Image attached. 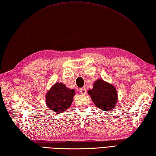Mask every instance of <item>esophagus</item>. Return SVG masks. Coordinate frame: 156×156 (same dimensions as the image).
Wrapping results in <instances>:
<instances>
[{
	"instance_id": "obj_1",
	"label": "esophagus",
	"mask_w": 156,
	"mask_h": 156,
	"mask_svg": "<svg viewBox=\"0 0 156 156\" xmlns=\"http://www.w3.org/2000/svg\"><path fill=\"white\" fill-rule=\"evenodd\" d=\"M80 90V92H81V94H85L86 93V88H82Z\"/></svg>"
}]
</instances>
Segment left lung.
<instances>
[{
  "mask_svg": "<svg viewBox=\"0 0 156 156\" xmlns=\"http://www.w3.org/2000/svg\"><path fill=\"white\" fill-rule=\"evenodd\" d=\"M89 95L100 109L108 111L114 108L118 100V94L114 86L99 79L94 83L92 90L88 91Z\"/></svg>",
  "mask_w": 156,
  "mask_h": 156,
  "instance_id": "1",
  "label": "left lung"
}]
</instances>
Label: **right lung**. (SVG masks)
<instances>
[{
  "mask_svg": "<svg viewBox=\"0 0 156 156\" xmlns=\"http://www.w3.org/2000/svg\"><path fill=\"white\" fill-rule=\"evenodd\" d=\"M74 94V90L66 88L62 83H56L47 93L46 104L50 110L61 113L70 107Z\"/></svg>",
  "mask_w": 156,
  "mask_h": 156,
  "instance_id": "1",
  "label": "right lung"
}]
</instances>
